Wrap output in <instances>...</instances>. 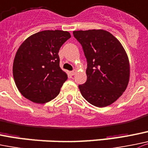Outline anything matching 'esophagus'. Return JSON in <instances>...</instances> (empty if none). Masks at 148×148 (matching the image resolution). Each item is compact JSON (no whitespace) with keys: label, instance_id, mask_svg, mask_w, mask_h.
<instances>
[{"label":"esophagus","instance_id":"34e87169","mask_svg":"<svg viewBox=\"0 0 148 148\" xmlns=\"http://www.w3.org/2000/svg\"><path fill=\"white\" fill-rule=\"evenodd\" d=\"M70 74H71V75H74V74H76V71L75 70H74V71H71V72H70Z\"/></svg>","mask_w":148,"mask_h":148}]
</instances>
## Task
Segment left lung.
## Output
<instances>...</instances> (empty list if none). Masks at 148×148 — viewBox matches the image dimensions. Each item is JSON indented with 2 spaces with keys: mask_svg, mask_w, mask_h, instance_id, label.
Listing matches in <instances>:
<instances>
[{
  "mask_svg": "<svg viewBox=\"0 0 148 148\" xmlns=\"http://www.w3.org/2000/svg\"><path fill=\"white\" fill-rule=\"evenodd\" d=\"M87 58V81L82 95L96 107L110 106L122 95L130 80L129 58L121 42L103 29L73 32Z\"/></svg>",
  "mask_w": 148,
  "mask_h": 148,
  "instance_id": "left-lung-1",
  "label": "left lung"
}]
</instances>
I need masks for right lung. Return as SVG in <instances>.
Wrapping results in <instances>:
<instances>
[{
    "label": "right lung",
    "instance_id": "obj_1",
    "mask_svg": "<svg viewBox=\"0 0 148 148\" xmlns=\"http://www.w3.org/2000/svg\"><path fill=\"white\" fill-rule=\"evenodd\" d=\"M71 34L62 30H45L29 36L20 45L13 64L18 91L36 103L55 98L68 77L59 66L60 48Z\"/></svg>",
    "mask_w": 148,
    "mask_h": 148
}]
</instances>
